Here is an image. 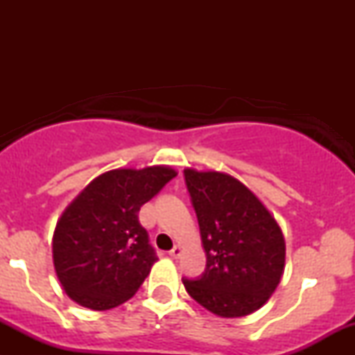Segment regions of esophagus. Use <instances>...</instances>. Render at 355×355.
Returning a JSON list of instances; mask_svg holds the SVG:
<instances>
[{
  "mask_svg": "<svg viewBox=\"0 0 355 355\" xmlns=\"http://www.w3.org/2000/svg\"><path fill=\"white\" fill-rule=\"evenodd\" d=\"M182 252H183V248L180 245H175L172 250L168 252V254H170V257H173V259H178V257L182 255Z\"/></svg>",
  "mask_w": 355,
  "mask_h": 355,
  "instance_id": "1",
  "label": "esophagus"
}]
</instances>
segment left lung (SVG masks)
<instances>
[{
  "instance_id": "1",
  "label": "left lung",
  "mask_w": 355,
  "mask_h": 355,
  "mask_svg": "<svg viewBox=\"0 0 355 355\" xmlns=\"http://www.w3.org/2000/svg\"><path fill=\"white\" fill-rule=\"evenodd\" d=\"M207 254L205 272L182 279L187 292L218 317L255 312L284 274L285 240L270 211L237 178L183 170Z\"/></svg>"
}]
</instances>
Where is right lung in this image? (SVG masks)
<instances>
[{
    "mask_svg": "<svg viewBox=\"0 0 355 355\" xmlns=\"http://www.w3.org/2000/svg\"><path fill=\"white\" fill-rule=\"evenodd\" d=\"M175 177L164 165L112 170L67 207L53 235V263L71 300L108 311L135 295L157 262L138 211Z\"/></svg>",
    "mask_w": 355,
    "mask_h": 355,
    "instance_id": "right-lung-1",
    "label": "right lung"
}]
</instances>
